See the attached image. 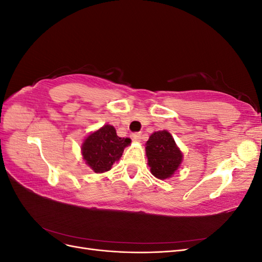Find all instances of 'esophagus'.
I'll return each instance as SVG.
<instances>
[{
    "label": "esophagus",
    "mask_w": 262,
    "mask_h": 262,
    "mask_svg": "<svg viewBox=\"0 0 262 262\" xmlns=\"http://www.w3.org/2000/svg\"><path fill=\"white\" fill-rule=\"evenodd\" d=\"M141 138H142V134L139 133V132H136V133H132V134H131V139H132L133 141H136V142L141 141Z\"/></svg>",
    "instance_id": "1"
}]
</instances>
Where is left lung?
<instances>
[{"label":"left lung","instance_id":"obj_1","mask_svg":"<svg viewBox=\"0 0 262 262\" xmlns=\"http://www.w3.org/2000/svg\"><path fill=\"white\" fill-rule=\"evenodd\" d=\"M146 156L150 172L158 179L169 178L182 161V153L177 147L170 133L157 131L146 142Z\"/></svg>","mask_w":262,"mask_h":262}]
</instances>
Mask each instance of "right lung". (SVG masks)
Returning <instances> with one entry per match:
<instances>
[{"mask_svg":"<svg viewBox=\"0 0 262 262\" xmlns=\"http://www.w3.org/2000/svg\"><path fill=\"white\" fill-rule=\"evenodd\" d=\"M130 143V139L119 138L114 126L106 124L85 139L82 155L95 172H105L112 169L114 163L121 157L124 147Z\"/></svg>","mask_w":262,"mask_h":262,"instance_id":"obj_1","label":"right lung"}]
</instances>
